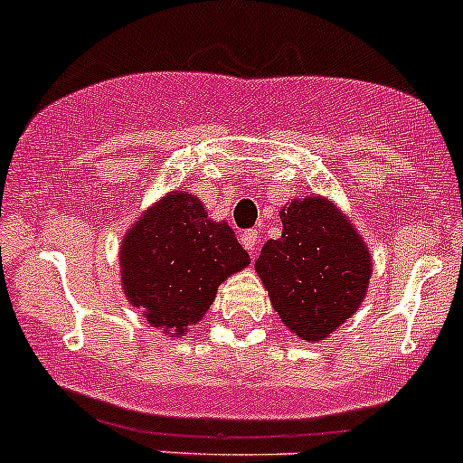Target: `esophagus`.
<instances>
[{"label": "esophagus", "mask_w": 463, "mask_h": 463, "mask_svg": "<svg viewBox=\"0 0 463 463\" xmlns=\"http://www.w3.org/2000/svg\"><path fill=\"white\" fill-rule=\"evenodd\" d=\"M241 244H244V249L249 250L250 258H255V255H258V244H260L258 231H244V232H241Z\"/></svg>", "instance_id": "esophagus-1"}]
</instances>
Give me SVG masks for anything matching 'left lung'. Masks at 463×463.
<instances>
[{
  "label": "left lung",
  "instance_id": "1",
  "mask_svg": "<svg viewBox=\"0 0 463 463\" xmlns=\"http://www.w3.org/2000/svg\"><path fill=\"white\" fill-rule=\"evenodd\" d=\"M255 270L284 326L307 343L325 340L365 300L372 258L356 228L322 197L293 199L279 213Z\"/></svg>",
  "mask_w": 463,
  "mask_h": 463
}]
</instances>
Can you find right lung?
Wrapping results in <instances>:
<instances>
[{
	"label": "right lung",
	"mask_w": 463,
	"mask_h": 463,
	"mask_svg": "<svg viewBox=\"0 0 463 463\" xmlns=\"http://www.w3.org/2000/svg\"><path fill=\"white\" fill-rule=\"evenodd\" d=\"M249 261L226 222H213L194 194L176 190L128 231L120 279L149 325L181 335L203 318L219 284Z\"/></svg>",
	"instance_id": "1"
}]
</instances>
